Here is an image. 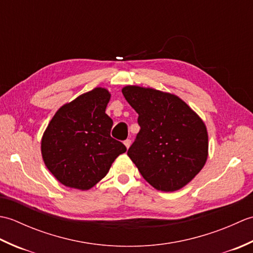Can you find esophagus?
I'll list each match as a JSON object with an SVG mask.
<instances>
[{
  "label": "esophagus",
  "mask_w": 253,
  "mask_h": 253,
  "mask_svg": "<svg viewBox=\"0 0 253 253\" xmlns=\"http://www.w3.org/2000/svg\"><path fill=\"white\" fill-rule=\"evenodd\" d=\"M124 144H125L126 148L128 149V148L130 147V144H131V140H130V139H126V140L124 141Z\"/></svg>",
  "instance_id": "34e87169"
}]
</instances>
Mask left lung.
<instances>
[{"label":"left lung","mask_w":253,"mask_h":253,"mask_svg":"<svg viewBox=\"0 0 253 253\" xmlns=\"http://www.w3.org/2000/svg\"><path fill=\"white\" fill-rule=\"evenodd\" d=\"M122 91L138 113L140 126L128 157L155 189H180L206 164V125L174 94L137 85H127Z\"/></svg>","instance_id":"obj_1"}]
</instances>
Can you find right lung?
I'll use <instances>...</instances> for the list:
<instances>
[{
    "label": "right lung",
    "instance_id": "1",
    "mask_svg": "<svg viewBox=\"0 0 253 253\" xmlns=\"http://www.w3.org/2000/svg\"><path fill=\"white\" fill-rule=\"evenodd\" d=\"M111 94L95 88L63 105L42 138L46 168L63 185L80 190L93 187L107 174L124 144L111 137L112 118L105 114Z\"/></svg>",
    "mask_w": 253,
    "mask_h": 253
}]
</instances>
